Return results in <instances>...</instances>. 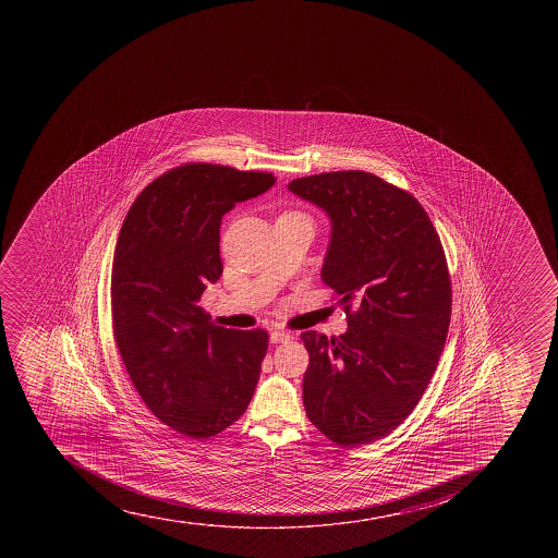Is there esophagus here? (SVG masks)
Returning <instances> with one entry per match:
<instances>
[{"label":"esophagus","mask_w":558,"mask_h":558,"mask_svg":"<svg viewBox=\"0 0 558 558\" xmlns=\"http://www.w3.org/2000/svg\"><path fill=\"white\" fill-rule=\"evenodd\" d=\"M293 338V335L288 331H272L270 332V343H283L288 342V340H291Z\"/></svg>","instance_id":"obj_1"}]
</instances>
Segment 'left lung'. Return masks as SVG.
<instances>
[{
    "label": "left lung",
    "instance_id": "1",
    "mask_svg": "<svg viewBox=\"0 0 558 558\" xmlns=\"http://www.w3.org/2000/svg\"><path fill=\"white\" fill-rule=\"evenodd\" d=\"M288 189L331 220L322 280L348 313L338 338L302 332L305 413L338 446L369 444L408 418L438 365L451 320L446 254L418 199L371 172Z\"/></svg>",
    "mask_w": 558,
    "mask_h": 558
}]
</instances>
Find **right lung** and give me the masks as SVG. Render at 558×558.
<instances>
[{"mask_svg":"<svg viewBox=\"0 0 558 558\" xmlns=\"http://www.w3.org/2000/svg\"><path fill=\"white\" fill-rule=\"evenodd\" d=\"M270 172L187 163L134 199L112 264V329L145 405L171 429L207 438L247 409L267 332L209 324L198 302L223 272L221 216L275 185Z\"/></svg>","mask_w":558,"mask_h":558,"instance_id":"add662e5","label":"right lung"}]
</instances>
